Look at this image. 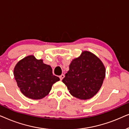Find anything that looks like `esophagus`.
Returning a JSON list of instances; mask_svg holds the SVG:
<instances>
[{
  "mask_svg": "<svg viewBox=\"0 0 129 129\" xmlns=\"http://www.w3.org/2000/svg\"><path fill=\"white\" fill-rule=\"evenodd\" d=\"M64 75H63V74H62V75H61L59 76V78H60V79L61 80H62V79H63V78H64Z\"/></svg>",
  "mask_w": 129,
  "mask_h": 129,
  "instance_id": "34e87169",
  "label": "esophagus"
}]
</instances>
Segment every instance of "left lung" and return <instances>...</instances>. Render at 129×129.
I'll return each instance as SVG.
<instances>
[{
	"instance_id": "obj_1",
	"label": "left lung",
	"mask_w": 129,
	"mask_h": 129,
	"mask_svg": "<svg viewBox=\"0 0 129 129\" xmlns=\"http://www.w3.org/2000/svg\"><path fill=\"white\" fill-rule=\"evenodd\" d=\"M105 75V67L99 58L92 53L83 51L72 61L62 82L72 96L87 100L98 92Z\"/></svg>"
}]
</instances>
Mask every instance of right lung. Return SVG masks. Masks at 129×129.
I'll return each instance as SVG.
<instances>
[{
	"label": "right lung",
	"mask_w": 129,
	"mask_h": 129,
	"mask_svg": "<svg viewBox=\"0 0 129 129\" xmlns=\"http://www.w3.org/2000/svg\"><path fill=\"white\" fill-rule=\"evenodd\" d=\"M13 75L21 92L34 100L45 98L50 92L53 84L60 80L53 75L50 66L33 55L19 61L14 68Z\"/></svg>",
	"instance_id": "1"
}]
</instances>
